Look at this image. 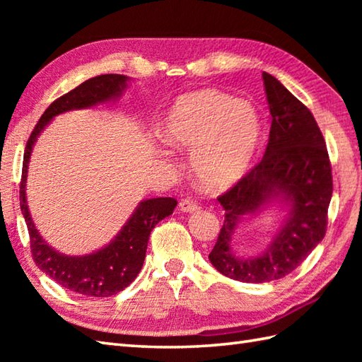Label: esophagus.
<instances>
[{
  "instance_id": "1",
  "label": "esophagus",
  "mask_w": 362,
  "mask_h": 362,
  "mask_svg": "<svg viewBox=\"0 0 362 362\" xmlns=\"http://www.w3.org/2000/svg\"><path fill=\"white\" fill-rule=\"evenodd\" d=\"M179 206H180L182 211H187V213H193V211H197L199 209H201V206H199V204H197V201H194V199H191V197L182 199Z\"/></svg>"
}]
</instances>
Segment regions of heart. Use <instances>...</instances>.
Segmentation results:
<instances>
[{
    "label": "heart",
    "mask_w": 362,
    "mask_h": 362,
    "mask_svg": "<svg viewBox=\"0 0 362 362\" xmlns=\"http://www.w3.org/2000/svg\"><path fill=\"white\" fill-rule=\"evenodd\" d=\"M259 118L250 103L201 88L182 95L163 122L165 140L191 152V171L204 189L224 191L249 171L259 144Z\"/></svg>",
    "instance_id": "obj_1"
}]
</instances>
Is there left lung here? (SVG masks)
I'll list each match as a JSON object with an SVG mask.
<instances>
[{
    "label": "left lung",
    "instance_id": "obj_1",
    "mask_svg": "<svg viewBox=\"0 0 362 362\" xmlns=\"http://www.w3.org/2000/svg\"><path fill=\"white\" fill-rule=\"evenodd\" d=\"M272 117L263 160L218 197L226 211L211 264L238 281L280 280L303 263L324 240L333 175L324 135L308 107L269 73H263ZM271 203L288 206V214L273 243L257 257L236 256L231 247L237 224Z\"/></svg>",
    "mask_w": 362,
    "mask_h": 362
}]
</instances>
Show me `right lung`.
Instances as JSON below:
<instances>
[{"instance_id": "obj_1", "label": "right lung", "mask_w": 362, "mask_h": 362, "mask_svg": "<svg viewBox=\"0 0 362 362\" xmlns=\"http://www.w3.org/2000/svg\"><path fill=\"white\" fill-rule=\"evenodd\" d=\"M127 76L122 74H101L82 82L79 87L56 99L38 119L29 136L25 157H23L20 206L28 226L33 258L35 264L60 286L82 296L110 297L127 288L141 271L152 228L161 219L173 214L177 201L173 197L146 199L136 206L126 226L105 247L90 253V255H64L43 241L40 233L37 232L33 218H30L26 202L28 165L37 136L42 134V130L49 124L54 117L68 110L88 109V107L117 99L127 87Z\"/></svg>"}]
</instances>
